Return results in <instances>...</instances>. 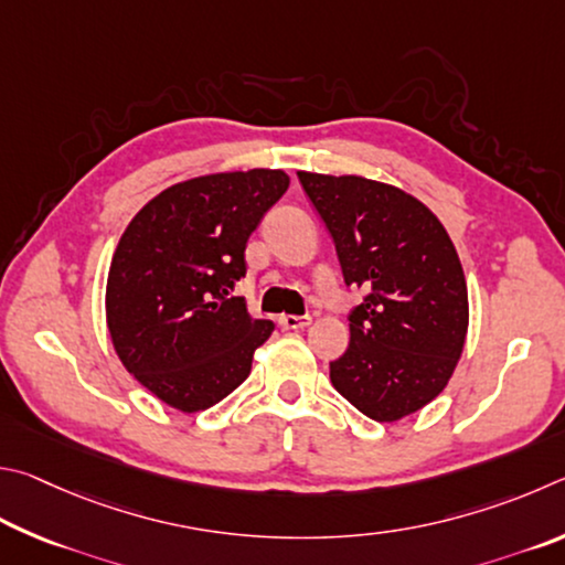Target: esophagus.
<instances>
[{
    "instance_id": "esophagus-1",
    "label": "esophagus",
    "mask_w": 565,
    "mask_h": 565,
    "mask_svg": "<svg viewBox=\"0 0 565 565\" xmlns=\"http://www.w3.org/2000/svg\"><path fill=\"white\" fill-rule=\"evenodd\" d=\"M310 322V315H280V318H277V324H280L282 330H302L308 328Z\"/></svg>"
}]
</instances>
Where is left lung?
<instances>
[{"label": "left lung", "mask_w": 565, "mask_h": 565, "mask_svg": "<svg viewBox=\"0 0 565 565\" xmlns=\"http://www.w3.org/2000/svg\"><path fill=\"white\" fill-rule=\"evenodd\" d=\"M328 227L344 282L364 288L350 348L330 362L344 399L374 422L419 412L447 387L469 328L467 280L439 217L399 188L298 173Z\"/></svg>", "instance_id": "obj_1"}]
</instances>
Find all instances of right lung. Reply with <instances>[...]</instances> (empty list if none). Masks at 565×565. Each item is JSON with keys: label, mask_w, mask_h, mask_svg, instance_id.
<instances>
[{"label": "right lung", "mask_w": 565, "mask_h": 565, "mask_svg": "<svg viewBox=\"0 0 565 565\" xmlns=\"http://www.w3.org/2000/svg\"><path fill=\"white\" fill-rule=\"evenodd\" d=\"M282 171L213 173L148 201L118 241L106 322L124 367L168 407L201 412L241 387L275 324L243 298L247 237L288 191Z\"/></svg>", "instance_id": "obj_1"}]
</instances>
